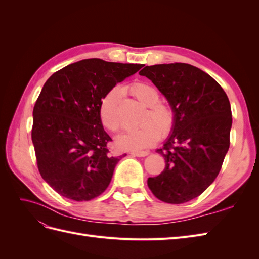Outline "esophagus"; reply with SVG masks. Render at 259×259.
Listing matches in <instances>:
<instances>
[{
	"instance_id": "34e87169",
	"label": "esophagus",
	"mask_w": 259,
	"mask_h": 259,
	"mask_svg": "<svg viewBox=\"0 0 259 259\" xmlns=\"http://www.w3.org/2000/svg\"><path fill=\"white\" fill-rule=\"evenodd\" d=\"M130 154L133 156H139L140 158V156H147L149 152L148 151H132Z\"/></svg>"
}]
</instances>
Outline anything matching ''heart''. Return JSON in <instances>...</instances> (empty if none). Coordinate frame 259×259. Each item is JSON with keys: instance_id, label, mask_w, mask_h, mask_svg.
<instances>
[{"instance_id": "heart-1", "label": "heart", "mask_w": 259, "mask_h": 259, "mask_svg": "<svg viewBox=\"0 0 259 259\" xmlns=\"http://www.w3.org/2000/svg\"><path fill=\"white\" fill-rule=\"evenodd\" d=\"M130 92L139 103L148 107L137 128L131 130L117 138V145L126 150L139 151L154 145L162 137H167L174 130L176 112L168 104L160 103V95L152 85L146 82H135ZM121 90L113 88L103 97L99 105V116L104 126L111 132H119L121 122L119 104Z\"/></svg>"}]
</instances>
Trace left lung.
<instances>
[{"instance_id":"left-lung-1","label":"left lung","mask_w":259,"mask_h":259,"mask_svg":"<svg viewBox=\"0 0 259 259\" xmlns=\"http://www.w3.org/2000/svg\"><path fill=\"white\" fill-rule=\"evenodd\" d=\"M147 76L176 112V123L162 149L165 168L148 178L159 200L182 204L199 197L214 182L230 146L228 96L213 77L183 62L146 66Z\"/></svg>"}]
</instances>
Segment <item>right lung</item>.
<instances>
[{
  "label": "right lung",
  "instance_id": "right-lung-1",
  "mask_svg": "<svg viewBox=\"0 0 259 259\" xmlns=\"http://www.w3.org/2000/svg\"><path fill=\"white\" fill-rule=\"evenodd\" d=\"M143 65L84 59L45 82L33 108L31 137L42 178L62 197L90 201L110 184L123 155L112 156L111 138L99 116L100 101Z\"/></svg>",
  "mask_w": 259,
  "mask_h": 259
}]
</instances>
